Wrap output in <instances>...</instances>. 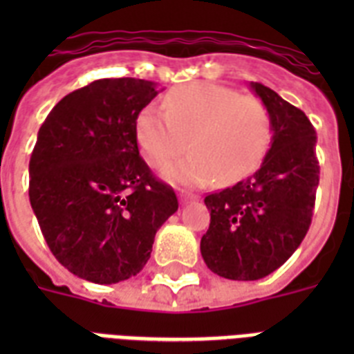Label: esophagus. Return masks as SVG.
<instances>
[{
	"label": "esophagus",
	"instance_id": "obj_1",
	"mask_svg": "<svg viewBox=\"0 0 354 354\" xmlns=\"http://www.w3.org/2000/svg\"><path fill=\"white\" fill-rule=\"evenodd\" d=\"M180 200H182V202H193V200H196V196H194V194H191V193H180Z\"/></svg>",
	"mask_w": 354,
	"mask_h": 354
}]
</instances>
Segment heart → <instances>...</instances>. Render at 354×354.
<instances>
[{"instance_id": "1", "label": "heart", "mask_w": 354, "mask_h": 354, "mask_svg": "<svg viewBox=\"0 0 354 354\" xmlns=\"http://www.w3.org/2000/svg\"><path fill=\"white\" fill-rule=\"evenodd\" d=\"M165 113L147 106L136 119V139L145 161L163 169L165 178L183 185H233L252 174L268 152L272 118L257 97L239 95L226 86L194 82L165 95Z\"/></svg>"}]
</instances>
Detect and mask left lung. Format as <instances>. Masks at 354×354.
<instances>
[{"instance_id":"left-lung-1","label":"left lung","mask_w":354,"mask_h":354,"mask_svg":"<svg viewBox=\"0 0 354 354\" xmlns=\"http://www.w3.org/2000/svg\"><path fill=\"white\" fill-rule=\"evenodd\" d=\"M272 118V147L253 176L207 194L209 230L200 252L211 272L233 281L266 277L307 235L319 163L313 122L261 82H252Z\"/></svg>"}]
</instances>
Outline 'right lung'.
<instances>
[{
  "instance_id": "add662e5",
  "label": "right lung",
  "mask_w": 354,
  "mask_h": 354,
  "mask_svg": "<svg viewBox=\"0 0 354 354\" xmlns=\"http://www.w3.org/2000/svg\"><path fill=\"white\" fill-rule=\"evenodd\" d=\"M156 95L149 80H95L64 97L38 130L30 205L58 263L91 283L139 274L178 209L174 189L152 174L136 139L138 113Z\"/></svg>"
}]
</instances>
